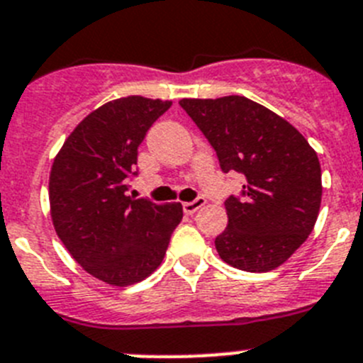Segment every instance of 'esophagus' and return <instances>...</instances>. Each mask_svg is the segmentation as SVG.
Returning a JSON list of instances; mask_svg holds the SVG:
<instances>
[{"mask_svg": "<svg viewBox=\"0 0 363 363\" xmlns=\"http://www.w3.org/2000/svg\"><path fill=\"white\" fill-rule=\"evenodd\" d=\"M204 204H206V199L197 197L195 201H191V202H184V204H182V210H184L186 215H194L195 211H197L199 208H202Z\"/></svg>", "mask_w": 363, "mask_h": 363, "instance_id": "1", "label": "esophagus"}]
</instances>
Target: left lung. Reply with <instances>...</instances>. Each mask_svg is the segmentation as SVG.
Masks as SVG:
<instances>
[{
	"label": "left lung",
	"mask_w": 363,
	"mask_h": 363,
	"mask_svg": "<svg viewBox=\"0 0 363 363\" xmlns=\"http://www.w3.org/2000/svg\"><path fill=\"white\" fill-rule=\"evenodd\" d=\"M224 174L246 177L238 197L224 202L228 228L215 238L224 262L264 273L286 262L315 228L322 201V169L302 133L242 96L182 99Z\"/></svg>",
	"instance_id": "1"
}]
</instances>
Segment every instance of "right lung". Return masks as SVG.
I'll use <instances>...</instances> for the list:
<instances>
[{
  "label": "right lung",
  "instance_id": "obj_1",
  "mask_svg": "<svg viewBox=\"0 0 363 363\" xmlns=\"http://www.w3.org/2000/svg\"><path fill=\"white\" fill-rule=\"evenodd\" d=\"M172 101L141 96L110 101L68 135L50 172L55 233L96 279L130 286L159 267L182 220L181 202L155 204L126 195L137 148Z\"/></svg>",
  "mask_w": 363,
  "mask_h": 363
}]
</instances>
